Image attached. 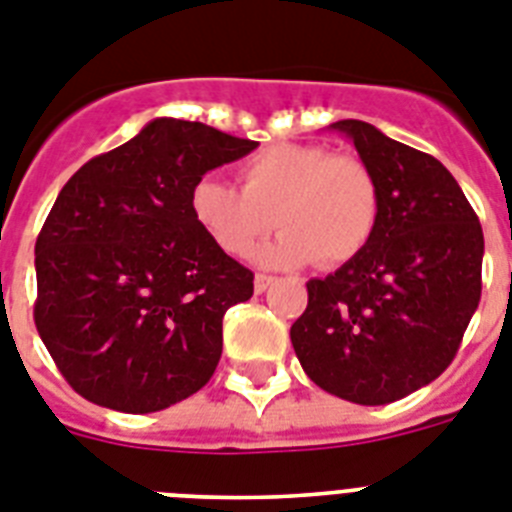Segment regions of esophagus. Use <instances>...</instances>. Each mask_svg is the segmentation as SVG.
Listing matches in <instances>:
<instances>
[{
  "label": "esophagus",
  "instance_id": "1",
  "mask_svg": "<svg viewBox=\"0 0 512 512\" xmlns=\"http://www.w3.org/2000/svg\"><path fill=\"white\" fill-rule=\"evenodd\" d=\"M273 283H276V278H273V276L257 273V276H255V291H257V294H263V291H268Z\"/></svg>",
  "mask_w": 512,
  "mask_h": 512
}]
</instances>
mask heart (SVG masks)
I'll use <instances>...</instances> for the list:
<instances>
[{
	"instance_id": "heart-1",
	"label": "heart",
	"mask_w": 512,
	"mask_h": 512,
	"mask_svg": "<svg viewBox=\"0 0 512 512\" xmlns=\"http://www.w3.org/2000/svg\"><path fill=\"white\" fill-rule=\"evenodd\" d=\"M239 184L242 190L216 176L197 179L192 218L231 257L252 255L273 226L283 229L260 252L268 268L351 263L380 223V184L372 169L325 145H270L242 163Z\"/></svg>"
}]
</instances>
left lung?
Segmentation results:
<instances>
[{
	"instance_id": "8db88e82",
	"label": "left lung",
	"mask_w": 512,
	"mask_h": 512,
	"mask_svg": "<svg viewBox=\"0 0 512 512\" xmlns=\"http://www.w3.org/2000/svg\"><path fill=\"white\" fill-rule=\"evenodd\" d=\"M380 184V223L351 263L307 283L291 343L315 385L382 406L440 377L482 296V223L437 158L359 119L330 124Z\"/></svg>"
}]
</instances>
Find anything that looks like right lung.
Wrapping results in <instances>:
<instances>
[{"instance_id": "right-lung-1", "label": "right lung", "mask_w": 512, "mask_h": 512, "mask_svg": "<svg viewBox=\"0 0 512 512\" xmlns=\"http://www.w3.org/2000/svg\"><path fill=\"white\" fill-rule=\"evenodd\" d=\"M255 140L161 117L70 176L36 239L38 336L72 390L124 414L213 377L226 309L255 286L192 218L190 192Z\"/></svg>"}]
</instances>
